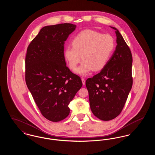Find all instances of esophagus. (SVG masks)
Returning a JSON list of instances; mask_svg holds the SVG:
<instances>
[{"mask_svg":"<svg viewBox=\"0 0 155 155\" xmlns=\"http://www.w3.org/2000/svg\"><path fill=\"white\" fill-rule=\"evenodd\" d=\"M81 80H82V84L84 85L85 84V80H84V78H81Z\"/></svg>","mask_w":155,"mask_h":155,"instance_id":"34e87169","label":"esophagus"}]
</instances>
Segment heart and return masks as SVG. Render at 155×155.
Returning a JSON list of instances; mask_svg holds the SVG:
<instances>
[{"label":"heart","instance_id":"b5f03b06","mask_svg":"<svg viewBox=\"0 0 155 155\" xmlns=\"http://www.w3.org/2000/svg\"><path fill=\"white\" fill-rule=\"evenodd\" d=\"M71 47H67L64 56L69 67L75 70V74L81 76L88 75L94 69H103L110 58L114 48V41L109 34H102L91 30H85L78 33L71 41Z\"/></svg>","mask_w":155,"mask_h":155}]
</instances>
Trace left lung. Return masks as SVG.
Instances as JSON below:
<instances>
[{
    "mask_svg": "<svg viewBox=\"0 0 155 155\" xmlns=\"http://www.w3.org/2000/svg\"><path fill=\"white\" fill-rule=\"evenodd\" d=\"M117 45L106 66L85 82L90 107L96 117L109 121L123 110L133 85L131 52L115 28Z\"/></svg>",
    "mask_w": 155,
    "mask_h": 155,
    "instance_id": "left-lung-1",
    "label": "left lung"
}]
</instances>
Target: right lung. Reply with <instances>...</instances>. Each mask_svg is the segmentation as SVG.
Wrapping results in <instances>:
<instances>
[{
	"label": "right lung",
	"instance_id": "1",
	"mask_svg": "<svg viewBox=\"0 0 155 155\" xmlns=\"http://www.w3.org/2000/svg\"><path fill=\"white\" fill-rule=\"evenodd\" d=\"M76 25H48L30 43L25 58V81L37 106L45 118L60 121L68 116V105L82 83L67 67L65 41Z\"/></svg>",
	"mask_w": 155,
	"mask_h": 155
}]
</instances>
